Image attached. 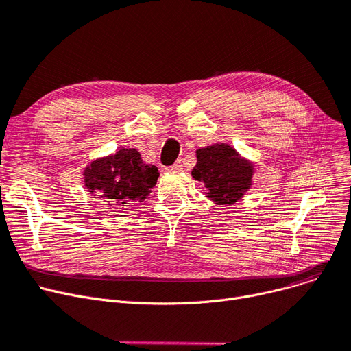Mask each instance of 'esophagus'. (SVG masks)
Instances as JSON below:
<instances>
[{
  "instance_id": "1",
  "label": "esophagus",
  "mask_w": 351,
  "mask_h": 351,
  "mask_svg": "<svg viewBox=\"0 0 351 351\" xmlns=\"http://www.w3.org/2000/svg\"><path fill=\"white\" fill-rule=\"evenodd\" d=\"M182 169H184V166H182L180 160H178L176 163H173L172 166L167 167V171H169V172H180Z\"/></svg>"
}]
</instances>
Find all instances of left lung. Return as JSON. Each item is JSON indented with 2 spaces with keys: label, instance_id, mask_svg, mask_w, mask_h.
Listing matches in <instances>:
<instances>
[{
  "label": "left lung",
  "instance_id": "1",
  "mask_svg": "<svg viewBox=\"0 0 351 351\" xmlns=\"http://www.w3.org/2000/svg\"><path fill=\"white\" fill-rule=\"evenodd\" d=\"M255 163L228 143H215L196 150L191 175L204 182L205 197L215 205L231 206L251 189Z\"/></svg>",
  "mask_w": 351,
  "mask_h": 351
}]
</instances>
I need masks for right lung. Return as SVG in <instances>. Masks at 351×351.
I'll return each instance as SVG.
<instances>
[{
	"instance_id": "add662e5",
	"label": "right lung",
	"mask_w": 351,
	"mask_h": 351,
	"mask_svg": "<svg viewBox=\"0 0 351 351\" xmlns=\"http://www.w3.org/2000/svg\"><path fill=\"white\" fill-rule=\"evenodd\" d=\"M158 167L143 162L136 149L91 160L83 171L84 186L93 196H103L108 209L125 210L145 201L156 185Z\"/></svg>"
}]
</instances>
